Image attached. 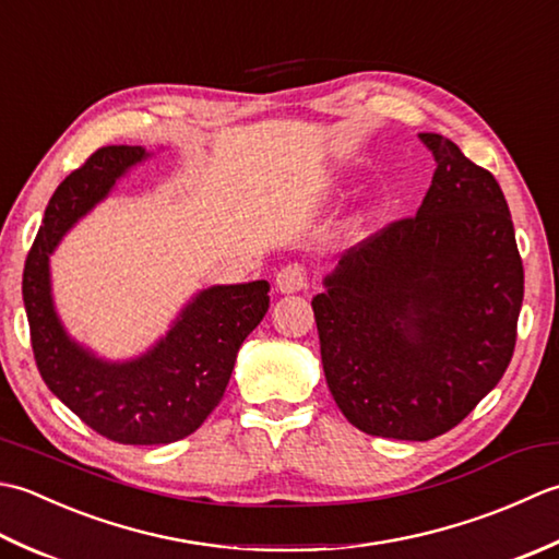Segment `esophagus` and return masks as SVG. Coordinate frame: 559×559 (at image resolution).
I'll return each mask as SVG.
<instances>
[{
  "instance_id": "1",
  "label": "esophagus",
  "mask_w": 559,
  "mask_h": 559,
  "mask_svg": "<svg viewBox=\"0 0 559 559\" xmlns=\"http://www.w3.org/2000/svg\"><path fill=\"white\" fill-rule=\"evenodd\" d=\"M275 287L280 294H296L306 289V270L301 265H287L277 272Z\"/></svg>"
}]
</instances>
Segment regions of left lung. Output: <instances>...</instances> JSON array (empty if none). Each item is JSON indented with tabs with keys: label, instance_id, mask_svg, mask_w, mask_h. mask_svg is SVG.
<instances>
[{
	"label": "left lung",
	"instance_id": "left-lung-1",
	"mask_svg": "<svg viewBox=\"0 0 559 559\" xmlns=\"http://www.w3.org/2000/svg\"><path fill=\"white\" fill-rule=\"evenodd\" d=\"M437 170L419 210L349 248L313 296L328 389L371 437L427 441L502 379L516 345L523 265L489 170L419 134Z\"/></svg>",
	"mask_w": 559,
	"mask_h": 559
}]
</instances>
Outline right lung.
Returning a JSON list of instances; mask_svg holds the SVG:
<instances>
[{
	"label": "right lung",
	"instance_id": "add662e5",
	"mask_svg": "<svg viewBox=\"0 0 559 559\" xmlns=\"http://www.w3.org/2000/svg\"><path fill=\"white\" fill-rule=\"evenodd\" d=\"M150 156L144 146H104L72 170L45 207L24 267L31 345L45 385L100 437L134 447L178 441L207 419L243 340L270 309L265 280L214 284L192 296L164 337L124 361L98 357L67 333L52 299L50 255L64 234Z\"/></svg>",
	"mask_w": 559,
	"mask_h": 559
}]
</instances>
